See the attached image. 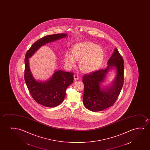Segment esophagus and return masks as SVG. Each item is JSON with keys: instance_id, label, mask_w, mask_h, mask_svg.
Wrapping results in <instances>:
<instances>
[{"instance_id": "esophagus-1", "label": "esophagus", "mask_w": 150, "mask_h": 150, "mask_svg": "<svg viewBox=\"0 0 150 150\" xmlns=\"http://www.w3.org/2000/svg\"><path fill=\"white\" fill-rule=\"evenodd\" d=\"M74 80H77L79 79V77L78 76V75H77V74H75V75H74Z\"/></svg>"}]
</instances>
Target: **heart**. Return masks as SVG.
<instances>
[{"label": "heart", "instance_id": "1", "mask_svg": "<svg viewBox=\"0 0 150 150\" xmlns=\"http://www.w3.org/2000/svg\"><path fill=\"white\" fill-rule=\"evenodd\" d=\"M104 57L103 47L92 42L86 41L75 44L71 49V54H65L64 61L66 66L71 69L76 65V60H79L80 69L85 72H91L100 67Z\"/></svg>", "mask_w": 150, "mask_h": 150}]
</instances>
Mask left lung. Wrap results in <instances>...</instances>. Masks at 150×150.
<instances>
[{
	"label": "left lung",
	"instance_id": "left-lung-1",
	"mask_svg": "<svg viewBox=\"0 0 150 150\" xmlns=\"http://www.w3.org/2000/svg\"><path fill=\"white\" fill-rule=\"evenodd\" d=\"M123 60L115 48L107 62V68L83 76L84 88L83 103L84 107L92 112L101 111L112 106L117 100L123 86ZM112 69L115 71V77L109 86H101L106 74Z\"/></svg>",
	"mask_w": 150,
	"mask_h": 150
}]
</instances>
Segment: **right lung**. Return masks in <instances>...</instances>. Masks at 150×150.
<instances>
[{"mask_svg":"<svg viewBox=\"0 0 150 150\" xmlns=\"http://www.w3.org/2000/svg\"><path fill=\"white\" fill-rule=\"evenodd\" d=\"M67 37L68 35L64 33L45 36L33 43L25 54V82L33 99L45 107H56L64 101L67 88L73 82L74 74L62 70H55L48 80L38 81L35 79L31 72L29 58L45 44Z\"/></svg>","mask_w":150,"mask_h":150,"instance_id":"obj_1","label":"right lung"}]
</instances>
